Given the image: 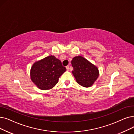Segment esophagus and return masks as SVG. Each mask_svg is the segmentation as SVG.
Returning <instances> with one entry per match:
<instances>
[{"mask_svg":"<svg viewBox=\"0 0 134 134\" xmlns=\"http://www.w3.org/2000/svg\"><path fill=\"white\" fill-rule=\"evenodd\" d=\"M66 68H67V71H69V66H66Z\"/></svg>","mask_w":134,"mask_h":134,"instance_id":"34e87169","label":"esophagus"}]
</instances>
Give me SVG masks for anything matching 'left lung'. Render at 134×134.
<instances>
[{"instance_id": "1", "label": "left lung", "mask_w": 134, "mask_h": 134, "mask_svg": "<svg viewBox=\"0 0 134 134\" xmlns=\"http://www.w3.org/2000/svg\"><path fill=\"white\" fill-rule=\"evenodd\" d=\"M72 73L77 82L84 87L91 86L98 77V68L82 56L74 57L72 59Z\"/></svg>"}]
</instances>
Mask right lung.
Here are the masks:
<instances>
[{"label": "right lung", "mask_w": 134, "mask_h": 134, "mask_svg": "<svg viewBox=\"0 0 134 134\" xmlns=\"http://www.w3.org/2000/svg\"><path fill=\"white\" fill-rule=\"evenodd\" d=\"M66 71V68L62 65L61 61L51 55L33 64L31 78L40 89L48 90L53 88Z\"/></svg>", "instance_id": "obj_1"}]
</instances>
